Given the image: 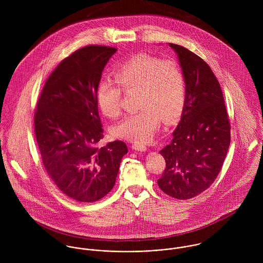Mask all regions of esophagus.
Listing matches in <instances>:
<instances>
[{"label": "esophagus", "mask_w": 263, "mask_h": 263, "mask_svg": "<svg viewBox=\"0 0 263 263\" xmlns=\"http://www.w3.org/2000/svg\"><path fill=\"white\" fill-rule=\"evenodd\" d=\"M132 148H133L134 150L140 151V152H146V151L148 150V148H147L145 145L139 144V143H134V144L132 145Z\"/></svg>", "instance_id": "esophagus-1"}]
</instances>
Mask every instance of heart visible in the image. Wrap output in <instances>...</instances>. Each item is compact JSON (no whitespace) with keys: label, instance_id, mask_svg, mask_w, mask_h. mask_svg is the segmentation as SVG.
I'll return each mask as SVG.
<instances>
[{"label":"heart","instance_id":"heart-1","mask_svg":"<svg viewBox=\"0 0 263 263\" xmlns=\"http://www.w3.org/2000/svg\"><path fill=\"white\" fill-rule=\"evenodd\" d=\"M121 89L138 91L139 112L127 115L114 125L112 134L120 139L147 143L156 135L161 120H175L184 108L186 81L179 64L149 54H137L120 65L114 72ZM97 104L109 118L120 115L121 90L115 82L102 78L96 89Z\"/></svg>","mask_w":263,"mask_h":263}]
</instances>
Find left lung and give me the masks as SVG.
I'll use <instances>...</instances> for the list:
<instances>
[{"instance_id":"obj_1","label":"left lung","mask_w":263,"mask_h":263,"mask_svg":"<svg viewBox=\"0 0 263 263\" xmlns=\"http://www.w3.org/2000/svg\"><path fill=\"white\" fill-rule=\"evenodd\" d=\"M186 81V100L173 139L160 151L166 161L158 185L177 199L210 187L219 175L231 142L223 92L210 66L187 48L169 43Z\"/></svg>"}]
</instances>
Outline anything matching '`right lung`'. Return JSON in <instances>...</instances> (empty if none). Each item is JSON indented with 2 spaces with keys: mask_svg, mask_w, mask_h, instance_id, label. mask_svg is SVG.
<instances>
[{
  "mask_svg": "<svg viewBox=\"0 0 263 263\" xmlns=\"http://www.w3.org/2000/svg\"><path fill=\"white\" fill-rule=\"evenodd\" d=\"M87 45L63 60L46 80L34 113L43 166L65 195L81 202L104 197L115 184L125 143L98 148L103 129L96 89L102 71L116 52Z\"/></svg>",
  "mask_w": 263,
  "mask_h": 263,
  "instance_id": "1",
  "label": "right lung"
}]
</instances>
